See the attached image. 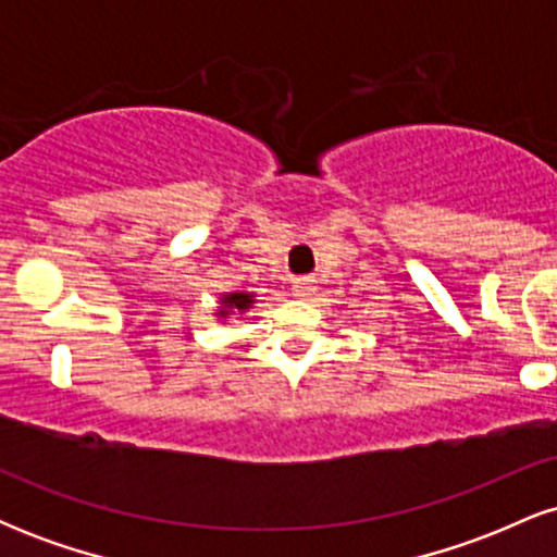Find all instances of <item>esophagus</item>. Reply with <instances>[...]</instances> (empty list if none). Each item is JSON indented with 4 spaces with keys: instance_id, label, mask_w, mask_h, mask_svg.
Masks as SVG:
<instances>
[{
    "instance_id": "1",
    "label": "esophagus",
    "mask_w": 557,
    "mask_h": 557,
    "mask_svg": "<svg viewBox=\"0 0 557 557\" xmlns=\"http://www.w3.org/2000/svg\"><path fill=\"white\" fill-rule=\"evenodd\" d=\"M314 290H317L314 280H309V277H300L293 283V296L296 298H309Z\"/></svg>"
}]
</instances>
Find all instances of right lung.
Here are the masks:
<instances>
[{
  "instance_id": "obj_1",
  "label": "right lung",
  "mask_w": 557,
  "mask_h": 557,
  "mask_svg": "<svg viewBox=\"0 0 557 557\" xmlns=\"http://www.w3.org/2000/svg\"><path fill=\"white\" fill-rule=\"evenodd\" d=\"M216 322L225 324L230 317L238 311V314H246L248 309H253V304H257V293H248V290H235V293H222L220 300H216Z\"/></svg>"
}]
</instances>
